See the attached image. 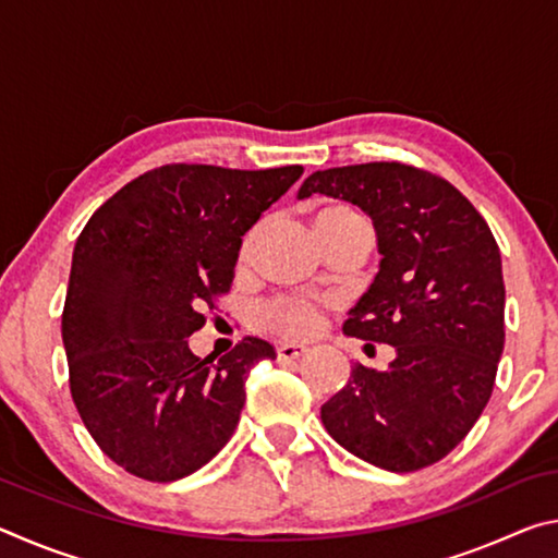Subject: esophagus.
<instances>
[{
  "mask_svg": "<svg viewBox=\"0 0 558 558\" xmlns=\"http://www.w3.org/2000/svg\"><path fill=\"white\" fill-rule=\"evenodd\" d=\"M305 354H307V347H302V344H280L278 347L280 362H292V359H300Z\"/></svg>",
  "mask_w": 558,
  "mask_h": 558,
  "instance_id": "esophagus-1",
  "label": "esophagus"
}]
</instances>
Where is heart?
<instances>
[{
	"mask_svg": "<svg viewBox=\"0 0 558 558\" xmlns=\"http://www.w3.org/2000/svg\"><path fill=\"white\" fill-rule=\"evenodd\" d=\"M354 211L349 206L342 204H329L323 206L315 216V226L317 223H332V221H342V219H354ZM256 241V231H251L245 235V241L241 245V260L248 258L251 245ZM325 302L323 300H313V298H272L266 300L258 307V319L263 327L272 329L282 337H295V339H305L313 337L319 325H323L325 317Z\"/></svg>",
	"mask_w": 558,
	"mask_h": 558,
	"instance_id": "b5f03b06",
	"label": "heart"
}]
</instances>
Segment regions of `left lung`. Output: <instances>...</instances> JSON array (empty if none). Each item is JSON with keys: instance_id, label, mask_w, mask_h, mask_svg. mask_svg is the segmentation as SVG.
I'll use <instances>...</instances> for the list:
<instances>
[{"instance_id": "8db88e82", "label": "left lung", "mask_w": 558, "mask_h": 558, "mask_svg": "<svg viewBox=\"0 0 558 558\" xmlns=\"http://www.w3.org/2000/svg\"><path fill=\"white\" fill-rule=\"evenodd\" d=\"M325 194L369 216L381 263L344 335L396 349L386 372L352 366L319 415L352 456L391 472L428 468L458 446L493 396L505 349L502 258L487 221L426 169L366 162L313 172ZM372 347V344H366Z\"/></svg>"}]
</instances>
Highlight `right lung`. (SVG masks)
<instances>
[{
  "label": "right lung",
  "instance_id": "add662e5",
  "mask_svg": "<svg viewBox=\"0 0 558 558\" xmlns=\"http://www.w3.org/2000/svg\"><path fill=\"white\" fill-rule=\"evenodd\" d=\"M300 174V165H165L112 194L81 231L61 317L71 396L130 475L174 483L233 436L248 372L276 349L243 337L214 364L189 337L231 290L245 231Z\"/></svg>",
  "mask_w": 558,
  "mask_h": 558
}]
</instances>
